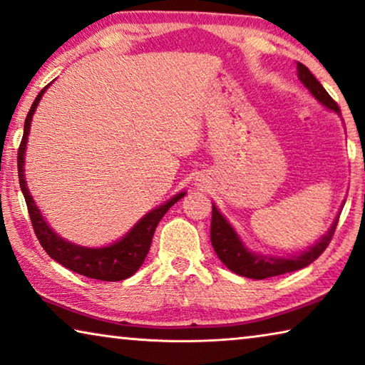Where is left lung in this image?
Instances as JSON below:
<instances>
[{"instance_id":"obj_1","label":"left lung","mask_w":365,"mask_h":365,"mask_svg":"<svg viewBox=\"0 0 365 365\" xmlns=\"http://www.w3.org/2000/svg\"><path fill=\"white\" fill-rule=\"evenodd\" d=\"M297 72L298 78L302 83L307 86L317 100L322 103L323 106L328 110L334 111L341 116L339 106L336 105V101L328 95V91L323 88V85L314 78V75L304 67L303 63L297 62ZM339 215L334 217L333 225L328 230L326 235L318 239L313 246H309L307 251L297 255H288V257H280V255H267V254H259L252 252L251 249L246 247V244L242 242V239L239 237L235 227L230 225V221L220 213V210L216 208L213 203V215H211V244L217 257L222 264L226 265L231 272H235L237 275L247 277V279L262 280L269 279V277L275 275H284L288 272L300 270L307 267L317 260L319 255L324 252V249L328 247L331 237L334 235L336 226H338Z\"/></svg>"}]
</instances>
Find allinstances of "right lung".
I'll use <instances>...</instances> for the list:
<instances>
[{"instance_id": "obj_1", "label": "right lung", "mask_w": 365, "mask_h": 365, "mask_svg": "<svg viewBox=\"0 0 365 365\" xmlns=\"http://www.w3.org/2000/svg\"><path fill=\"white\" fill-rule=\"evenodd\" d=\"M47 88L48 85L46 88L41 90V93L36 96L34 103H32L29 113H27L24 121L23 140H21L18 150L19 185L26 198V205L27 210H29V216L36 236L39 239L43 251L51 255L53 260H57V262L62 264L63 267L77 272L80 275L105 282H118L128 279V277L134 275L135 272L139 270L140 265H143L145 255H148L150 249L152 237H154V231L157 225H159V221L178 200L185 197V192L173 195V197L170 200H167L165 203L150 210L148 215H144L133 227H130L126 235L121 239H118L116 242L110 244V246L85 247L70 241H65V239L58 236L56 231H52V227L47 225L46 220H43L39 208H37V205L31 197L24 175V155L32 116H34L36 108L39 105L41 98L46 93Z\"/></svg>"}]
</instances>
